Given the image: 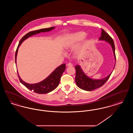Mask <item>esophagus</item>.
I'll return each instance as SVG.
<instances>
[{"instance_id":"obj_1","label":"esophagus","mask_w":133,"mask_h":133,"mask_svg":"<svg viewBox=\"0 0 133 133\" xmlns=\"http://www.w3.org/2000/svg\"><path fill=\"white\" fill-rule=\"evenodd\" d=\"M67 66L68 67H71V66H73V64L70 62V63H68L67 64Z\"/></svg>"}]
</instances>
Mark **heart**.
I'll return each mask as SVG.
<instances>
[{
	"label": "heart",
	"mask_w": 133,
	"mask_h": 133,
	"mask_svg": "<svg viewBox=\"0 0 133 133\" xmlns=\"http://www.w3.org/2000/svg\"><path fill=\"white\" fill-rule=\"evenodd\" d=\"M85 36L86 33L84 32H79L72 35H71L69 37V39L70 40H68V41L66 42V45H69L71 44V40H72V41H80L83 39Z\"/></svg>",
	"instance_id": "obj_1"
}]
</instances>
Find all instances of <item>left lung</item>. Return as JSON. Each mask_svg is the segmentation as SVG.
I'll use <instances>...</instances> for the list:
<instances>
[{
    "mask_svg": "<svg viewBox=\"0 0 133 133\" xmlns=\"http://www.w3.org/2000/svg\"><path fill=\"white\" fill-rule=\"evenodd\" d=\"M100 40H105L111 45L113 51L114 57L116 61L115 55V47L113 39L104 30L102 29L101 36L99 38ZM76 69V77H75V82L77 86L82 90L91 91L96 89L102 86L109 79L110 76H111L112 72L106 77L102 79H93L89 78L87 76L83 71L81 67L79 65H76L75 66Z\"/></svg>",
    "mask_w": 133,
    "mask_h": 133,
    "instance_id": "left-lung-1",
    "label": "left lung"
}]
</instances>
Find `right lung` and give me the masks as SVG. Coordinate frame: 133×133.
<instances>
[{
    "mask_svg": "<svg viewBox=\"0 0 133 133\" xmlns=\"http://www.w3.org/2000/svg\"><path fill=\"white\" fill-rule=\"evenodd\" d=\"M55 27H51L48 28H44L41 29L37 30L32 31L29 32L28 33L25 34L19 41V44L18 47L16 49V53H15V63L16 64V57L17 54V52L18 50V48L21 43L26 39L31 36L33 35H35L41 32H45L50 31L51 30L54 29ZM65 64H62L58 66L56 69L53 72H52L49 76L47 77L44 80L40 82L35 83V84H29L23 81L21 78L20 77L18 73V77L19 78L20 82L23 85H24L26 88L29 89L31 91H33V92L38 93V94H46L49 93L54 89L57 88L59 84L61 77L62 76L63 73L65 70L66 66Z\"/></svg>",
    "mask_w": 133,
    "mask_h": 133,
    "instance_id": "obj_1",
    "label": "right lung"
}]
</instances>
